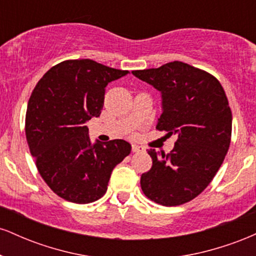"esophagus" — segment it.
<instances>
[{
	"label": "esophagus",
	"instance_id": "34e87169",
	"mask_svg": "<svg viewBox=\"0 0 256 256\" xmlns=\"http://www.w3.org/2000/svg\"><path fill=\"white\" fill-rule=\"evenodd\" d=\"M144 150H146L144 146H138V144H132V152H142Z\"/></svg>",
	"mask_w": 256,
	"mask_h": 256
}]
</instances>
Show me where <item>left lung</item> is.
<instances>
[{"label":"left lung","mask_w":256,"mask_h":256,"mask_svg":"<svg viewBox=\"0 0 256 256\" xmlns=\"http://www.w3.org/2000/svg\"><path fill=\"white\" fill-rule=\"evenodd\" d=\"M132 74L160 91L156 128L178 136L170 154L149 149L152 166L140 176V188L158 204L192 201L212 182L230 146L232 114L225 91L212 74L182 61Z\"/></svg>","instance_id":"1"}]
</instances>
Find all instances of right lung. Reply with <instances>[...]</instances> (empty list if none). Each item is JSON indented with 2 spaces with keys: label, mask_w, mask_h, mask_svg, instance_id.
<instances>
[{
  "label": "right lung",
  "mask_w": 256,
  "mask_h": 256,
  "mask_svg": "<svg viewBox=\"0 0 256 256\" xmlns=\"http://www.w3.org/2000/svg\"><path fill=\"white\" fill-rule=\"evenodd\" d=\"M128 71L90 58L52 67L32 91L25 131L38 172L56 195L90 204L107 192L113 168L131 152L124 140L91 143L85 122L100 116L106 86Z\"/></svg>",
  "instance_id": "add662e5"
}]
</instances>
